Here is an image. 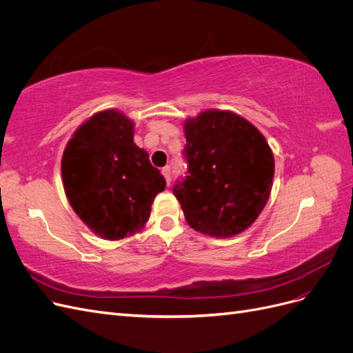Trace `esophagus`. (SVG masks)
<instances>
[{
    "label": "esophagus",
    "instance_id": "obj_1",
    "mask_svg": "<svg viewBox=\"0 0 353 353\" xmlns=\"http://www.w3.org/2000/svg\"><path fill=\"white\" fill-rule=\"evenodd\" d=\"M162 175L165 176L166 183H168V185H169V184H170V168H169V166H165V168L162 169Z\"/></svg>",
    "mask_w": 353,
    "mask_h": 353
}]
</instances>
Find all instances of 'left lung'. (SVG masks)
Here are the masks:
<instances>
[{"label": "left lung", "instance_id": "obj_1", "mask_svg": "<svg viewBox=\"0 0 353 353\" xmlns=\"http://www.w3.org/2000/svg\"><path fill=\"white\" fill-rule=\"evenodd\" d=\"M188 175L174 194L188 225L228 239L248 230L270 199L274 154L243 116L209 109L184 123Z\"/></svg>", "mask_w": 353, "mask_h": 353}]
</instances>
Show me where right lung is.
<instances>
[{
  "label": "right lung",
  "mask_w": 353,
  "mask_h": 353,
  "mask_svg": "<svg viewBox=\"0 0 353 353\" xmlns=\"http://www.w3.org/2000/svg\"><path fill=\"white\" fill-rule=\"evenodd\" d=\"M61 179L74 213L95 236L121 240L140 232L166 181L134 143V122L116 109L85 121L61 157Z\"/></svg>",
  "instance_id": "right-lung-1"
}]
</instances>
